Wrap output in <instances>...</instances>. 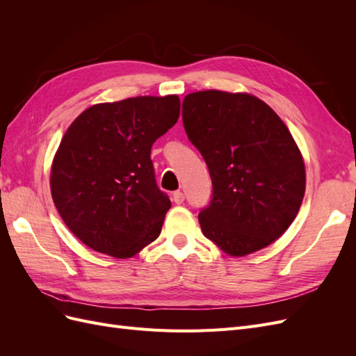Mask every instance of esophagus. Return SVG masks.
<instances>
[{"mask_svg":"<svg viewBox=\"0 0 356 356\" xmlns=\"http://www.w3.org/2000/svg\"><path fill=\"white\" fill-rule=\"evenodd\" d=\"M172 199H174V202L177 204H181L182 202H184V195H182V191H175L174 196H172Z\"/></svg>","mask_w":356,"mask_h":356,"instance_id":"esophagus-1","label":"esophagus"}]
</instances>
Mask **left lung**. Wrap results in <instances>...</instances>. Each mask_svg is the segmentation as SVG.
<instances>
[{"mask_svg": "<svg viewBox=\"0 0 356 356\" xmlns=\"http://www.w3.org/2000/svg\"><path fill=\"white\" fill-rule=\"evenodd\" d=\"M182 123L212 179L199 213L204 238L232 257L281 238L306 190L303 156L281 117L254 95L203 90L182 101Z\"/></svg>", "mask_w": 356, "mask_h": 356, "instance_id": "1", "label": "left lung"}]
</instances>
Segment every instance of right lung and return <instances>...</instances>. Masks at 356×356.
<instances>
[{"label":"right lung","instance_id":"obj_1","mask_svg":"<svg viewBox=\"0 0 356 356\" xmlns=\"http://www.w3.org/2000/svg\"><path fill=\"white\" fill-rule=\"evenodd\" d=\"M179 108L177 95L136 96L92 105L67 129L51 163V199L93 251L131 258L159 238L170 200L149 154Z\"/></svg>","mask_w":356,"mask_h":356}]
</instances>
